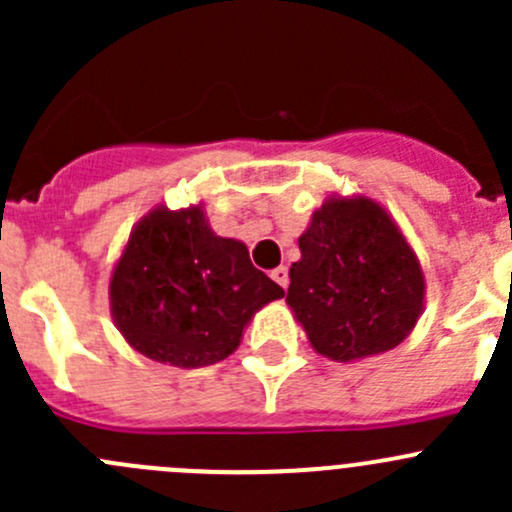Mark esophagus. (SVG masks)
I'll list each match as a JSON object with an SVG mask.
<instances>
[{"mask_svg":"<svg viewBox=\"0 0 512 512\" xmlns=\"http://www.w3.org/2000/svg\"><path fill=\"white\" fill-rule=\"evenodd\" d=\"M272 280H275L280 287L287 289V285H289V272H287V267H277V270H272Z\"/></svg>","mask_w":512,"mask_h":512,"instance_id":"esophagus-1","label":"esophagus"}]
</instances>
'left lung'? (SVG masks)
I'll list each match as a JSON object with an SVG mask.
<instances>
[{"label": "left lung", "mask_w": 512, "mask_h": 512, "mask_svg": "<svg viewBox=\"0 0 512 512\" xmlns=\"http://www.w3.org/2000/svg\"><path fill=\"white\" fill-rule=\"evenodd\" d=\"M287 304L314 352L356 361L399 347L423 314L426 280L384 205L329 195L299 237Z\"/></svg>", "instance_id": "8db88e82"}]
</instances>
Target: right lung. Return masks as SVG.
<instances>
[{"instance_id": "add662e5", "label": "right lung", "mask_w": 512, "mask_h": 512, "mask_svg": "<svg viewBox=\"0 0 512 512\" xmlns=\"http://www.w3.org/2000/svg\"><path fill=\"white\" fill-rule=\"evenodd\" d=\"M280 297L285 289L252 265L245 242L215 235L203 203L143 215L108 282L121 337L180 369L230 356L257 309Z\"/></svg>"}]
</instances>
